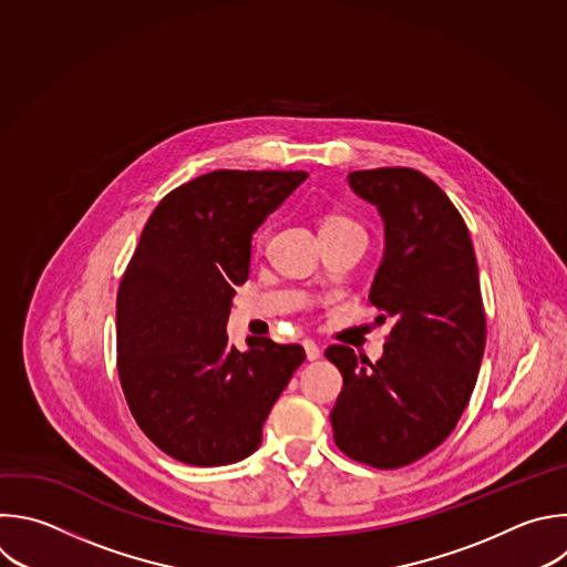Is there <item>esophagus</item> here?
Here are the masks:
<instances>
[{
	"label": "esophagus",
	"instance_id": "34e87169",
	"mask_svg": "<svg viewBox=\"0 0 567 567\" xmlns=\"http://www.w3.org/2000/svg\"><path fill=\"white\" fill-rule=\"evenodd\" d=\"M302 347H305V353H307V360H318L320 355H322V349H320V344H316L313 340H305L302 342Z\"/></svg>",
	"mask_w": 567,
	"mask_h": 567
}]
</instances>
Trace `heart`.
Wrapping results in <instances>:
<instances>
[{"label":"heart","mask_w":567,"mask_h":567,"mask_svg":"<svg viewBox=\"0 0 567 567\" xmlns=\"http://www.w3.org/2000/svg\"><path fill=\"white\" fill-rule=\"evenodd\" d=\"M331 227H358V225H355L353 220H349L347 216H329V218L322 223V229H331ZM267 238H269V227H265V229L258 231V236H256V247L262 249L265 243H267Z\"/></svg>","instance_id":"b5f03b06"}]
</instances>
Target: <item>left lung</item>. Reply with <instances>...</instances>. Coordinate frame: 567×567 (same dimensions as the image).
<instances>
[{
  "label": "left lung",
  "instance_id": "8db88e82",
  "mask_svg": "<svg viewBox=\"0 0 567 567\" xmlns=\"http://www.w3.org/2000/svg\"><path fill=\"white\" fill-rule=\"evenodd\" d=\"M347 179L385 223L369 302L394 327L375 362L344 344L327 347L342 373L329 419L342 454L396 470L436 450L470 403L485 349L478 267L463 216L421 171L383 166Z\"/></svg>",
  "mask_w": 567,
  "mask_h": 567
}]
</instances>
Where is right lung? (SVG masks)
I'll return each instance as SVG.
<instances>
[{"mask_svg": "<svg viewBox=\"0 0 567 567\" xmlns=\"http://www.w3.org/2000/svg\"><path fill=\"white\" fill-rule=\"evenodd\" d=\"M305 171H214L166 194L117 289V373L140 430L171 458L218 467L247 458L305 360L300 344H229L249 278L251 236Z\"/></svg>", "mask_w": 567, "mask_h": 567, "instance_id": "right-lung-1", "label": "right lung"}]
</instances>
